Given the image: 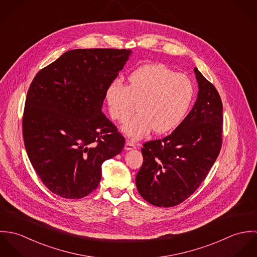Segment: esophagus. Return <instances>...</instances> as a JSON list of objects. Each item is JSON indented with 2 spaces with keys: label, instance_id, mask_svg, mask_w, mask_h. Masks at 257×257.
Masks as SVG:
<instances>
[{
  "label": "esophagus",
  "instance_id": "esophagus-1",
  "mask_svg": "<svg viewBox=\"0 0 257 257\" xmlns=\"http://www.w3.org/2000/svg\"><path fill=\"white\" fill-rule=\"evenodd\" d=\"M136 147H137L136 144L134 142H132V141H127L125 143V145H124V149L125 150H132V149H135Z\"/></svg>",
  "mask_w": 257,
  "mask_h": 257
}]
</instances>
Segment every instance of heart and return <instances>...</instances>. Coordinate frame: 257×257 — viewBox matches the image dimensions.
<instances>
[{"mask_svg":"<svg viewBox=\"0 0 257 257\" xmlns=\"http://www.w3.org/2000/svg\"><path fill=\"white\" fill-rule=\"evenodd\" d=\"M194 96L192 80L161 63L136 68L128 74L126 86L114 80L105 93L110 117L117 122H125L138 104L140 113L121 126L133 140L146 137L152 130L158 135L174 131L185 119Z\"/></svg>","mask_w":257,"mask_h":257,"instance_id":"1","label":"heart"}]
</instances>
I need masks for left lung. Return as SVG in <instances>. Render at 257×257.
Returning a JSON list of instances; mask_svg holds the SVG:
<instances>
[{"label":"left lung","instance_id":"left-lung-1","mask_svg":"<svg viewBox=\"0 0 257 257\" xmlns=\"http://www.w3.org/2000/svg\"><path fill=\"white\" fill-rule=\"evenodd\" d=\"M199 92L182 123L163 140L144 144V162L136 177L141 196L153 206L174 207L205 180L219 156L222 104L215 86L194 68Z\"/></svg>","mask_w":257,"mask_h":257}]
</instances>
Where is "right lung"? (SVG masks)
Instances as JSON below:
<instances>
[{
    "instance_id": "obj_1",
    "label": "right lung",
    "mask_w": 257,
    "mask_h": 257,
    "mask_svg": "<svg viewBox=\"0 0 257 257\" xmlns=\"http://www.w3.org/2000/svg\"><path fill=\"white\" fill-rule=\"evenodd\" d=\"M130 49H73L41 69L28 91L23 136L37 175L52 193L80 199L100 183L102 164L124 138L102 112L107 87Z\"/></svg>"
}]
</instances>
